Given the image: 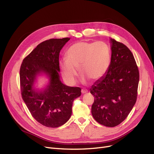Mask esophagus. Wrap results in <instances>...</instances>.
<instances>
[{"label":"esophagus","instance_id":"1","mask_svg":"<svg viewBox=\"0 0 154 154\" xmlns=\"http://www.w3.org/2000/svg\"><path fill=\"white\" fill-rule=\"evenodd\" d=\"M88 92V90H85V89H82V93L83 94H86V93H87Z\"/></svg>","mask_w":154,"mask_h":154}]
</instances>
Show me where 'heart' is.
Listing matches in <instances>:
<instances>
[{
  "label": "heart",
  "instance_id": "1",
  "mask_svg": "<svg viewBox=\"0 0 154 154\" xmlns=\"http://www.w3.org/2000/svg\"><path fill=\"white\" fill-rule=\"evenodd\" d=\"M110 63L109 46L103 42L81 41L72 45L66 52V60L60 62L61 72L65 80L74 83L78 77L77 69L87 78L98 80L107 72Z\"/></svg>",
  "mask_w": 154,
  "mask_h": 154
}]
</instances>
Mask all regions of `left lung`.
I'll use <instances>...</instances> for the list:
<instances>
[{"label":"left lung","mask_w":154,"mask_h":154,"mask_svg":"<svg viewBox=\"0 0 154 154\" xmlns=\"http://www.w3.org/2000/svg\"><path fill=\"white\" fill-rule=\"evenodd\" d=\"M111 59L109 69L91 86L95 97L91 114L97 122L114 127L123 121L137 101L139 71L131 51L110 38Z\"/></svg>","instance_id":"8db88e82"}]
</instances>
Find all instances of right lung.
<instances>
[{
  "instance_id": "1",
  "label": "right lung",
  "mask_w": 154,
  "mask_h": 154,
  "mask_svg": "<svg viewBox=\"0 0 154 154\" xmlns=\"http://www.w3.org/2000/svg\"><path fill=\"white\" fill-rule=\"evenodd\" d=\"M69 38H52L38 44L23 60L20 67V87L23 100L34 119L48 128H57L68 121L72 102L81 95V88L71 87L60 80L59 53ZM49 78L47 87L36 89L37 75Z\"/></svg>"
}]
</instances>
